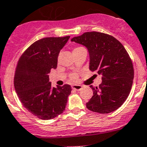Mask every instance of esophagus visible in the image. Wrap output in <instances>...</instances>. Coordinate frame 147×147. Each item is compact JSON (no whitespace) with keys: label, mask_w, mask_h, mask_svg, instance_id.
<instances>
[{"label":"esophagus","mask_w":147,"mask_h":147,"mask_svg":"<svg viewBox=\"0 0 147 147\" xmlns=\"http://www.w3.org/2000/svg\"><path fill=\"white\" fill-rule=\"evenodd\" d=\"M72 88L73 90H75L77 91H79L82 88V85H72Z\"/></svg>","instance_id":"obj_1"}]
</instances>
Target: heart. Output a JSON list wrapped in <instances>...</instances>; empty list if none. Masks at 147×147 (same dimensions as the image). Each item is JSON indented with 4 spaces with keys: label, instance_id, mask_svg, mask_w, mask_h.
<instances>
[{
    "label": "heart",
    "instance_id": "obj_1",
    "mask_svg": "<svg viewBox=\"0 0 147 147\" xmlns=\"http://www.w3.org/2000/svg\"><path fill=\"white\" fill-rule=\"evenodd\" d=\"M78 48H80V47L75 48V49H78ZM71 79H72V80H77V75H76V74H72V75H71Z\"/></svg>",
    "mask_w": 147,
    "mask_h": 147
}]
</instances>
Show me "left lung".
Returning <instances> with one entry per match:
<instances>
[{
	"label": "left lung",
	"instance_id": "left-lung-1",
	"mask_svg": "<svg viewBox=\"0 0 147 147\" xmlns=\"http://www.w3.org/2000/svg\"><path fill=\"white\" fill-rule=\"evenodd\" d=\"M71 41L87 48L90 70L102 75L99 86H90L93 95L86 103L87 108L99 113L117 110L129 96L134 75L124 47L112 36L96 31L84 33Z\"/></svg>",
	"mask_w": 147,
	"mask_h": 147
}]
</instances>
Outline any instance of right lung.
I'll use <instances>...</instances> for the list:
<instances>
[{
    "label": "right lung",
    "instance_id": "right-lung-1",
    "mask_svg": "<svg viewBox=\"0 0 147 147\" xmlns=\"http://www.w3.org/2000/svg\"><path fill=\"white\" fill-rule=\"evenodd\" d=\"M47 37L36 41L18 60L14 87L23 105L36 117L49 120L63 113L72 88L52 86L48 74L57 67L59 52L69 39Z\"/></svg>",
    "mask_w": 147,
    "mask_h": 147
}]
</instances>
